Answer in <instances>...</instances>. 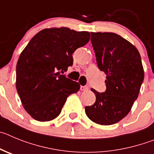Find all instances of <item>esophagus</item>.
Returning <instances> with one entry per match:
<instances>
[{"label": "esophagus", "instance_id": "esophagus-1", "mask_svg": "<svg viewBox=\"0 0 154 154\" xmlns=\"http://www.w3.org/2000/svg\"><path fill=\"white\" fill-rule=\"evenodd\" d=\"M88 89H89V88H88V87H87V86H81V87H80V90L82 91H87Z\"/></svg>", "mask_w": 154, "mask_h": 154}]
</instances>
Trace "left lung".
I'll use <instances>...</instances> for the list:
<instances>
[{"instance_id":"obj_1","label":"left lung","mask_w":154,"mask_h":154,"mask_svg":"<svg viewBox=\"0 0 154 154\" xmlns=\"http://www.w3.org/2000/svg\"><path fill=\"white\" fill-rule=\"evenodd\" d=\"M97 63L106 75V90L96 96L93 105L86 106L88 118L100 125H112L131 111L144 78L139 51L134 44L110 32H91Z\"/></svg>"}]
</instances>
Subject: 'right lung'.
<instances>
[{"label": "right lung", "instance_id": "1", "mask_svg": "<svg viewBox=\"0 0 154 154\" xmlns=\"http://www.w3.org/2000/svg\"><path fill=\"white\" fill-rule=\"evenodd\" d=\"M90 41V33L68 27L41 30L23 50L16 68V88L26 111L37 121H50L61 112L80 85L60 74L73 65V53Z\"/></svg>", "mask_w": 154, "mask_h": 154}]
</instances>
